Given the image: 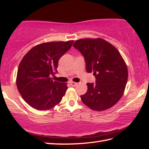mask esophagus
<instances>
[{
    "mask_svg": "<svg viewBox=\"0 0 149 149\" xmlns=\"http://www.w3.org/2000/svg\"><path fill=\"white\" fill-rule=\"evenodd\" d=\"M70 84H71V86H75L77 84V83H75V82H71Z\"/></svg>",
    "mask_w": 149,
    "mask_h": 149,
    "instance_id": "esophagus-1",
    "label": "esophagus"
}]
</instances>
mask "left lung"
<instances>
[{"mask_svg":"<svg viewBox=\"0 0 149 149\" xmlns=\"http://www.w3.org/2000/svg\"><path fill=\"white\" fill-rule=\"evenodd\" d=\"M83 55L88 73L93 72L95 84L87 83L83 102L95 111L110 108L118 102L127 82V65L118 50L102 38L75 41L74 45Z\"/></svg>","mask_w":149,"mask_h":149,"instance_id":"8db88e82","label":"left lung"}]
</instances>
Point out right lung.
Listing matches in <instances>:
<instances>
[{"label": "right lung", "mask_w": 149, "mask_h": 149, "mask_svg": "<svg viewBox=\"0 0 149 149\" xmlns=\"http://www.w3.org/2000/svg\"><path fill=\"white\" fill-rule=\"evenodd\" d=\"M74 41L43 43L31 49L19 65L17 86L29 106L38 110L52 109L65 95L66 83L53 81L59 59L71 48Z\"/></svg>", "instance_id": "1"}]
</instances>
